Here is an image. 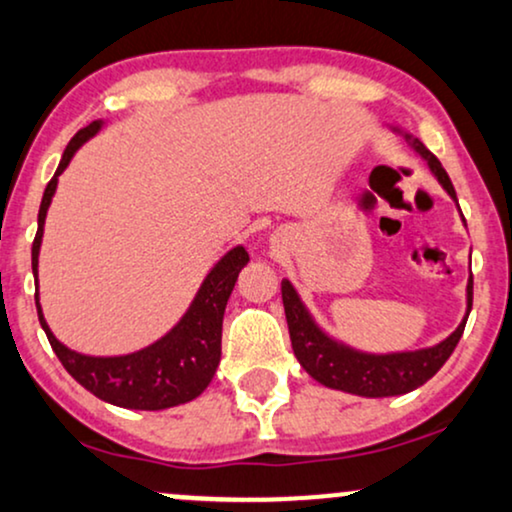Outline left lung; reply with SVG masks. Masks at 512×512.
Segmentation results:
<instances>
[{
    "mask_svg": "<svg viewBox=\"0 0 512 512\" xmlns=\"http://www.w3.org/2000/svg\"><path fill=\"white\" fill-rule=\"evenodd\" d=\"M392 129L401 134L406 139V144L428 163L430 172L435 174L442 189L458 203L449 174H446L435 155L423 146V141L401 132L399 127ZM281 295L283 307H286L293 352L304 371L312 375L316 383L331 387V390L359 394V397H397V394H406L428 383L456 349L472 309V274L468 278V309H465L463 321L458 323L456 331L446 340L437 342L435 347L413 349V352L371 354L349 347L345 342L331 338L314 321V316L304 307V302L300 300V295H297V290L288 278H283Z\"/></svg>",
    "mask_w": 512,
    "mask_h": 512,
    "instance_id": "8db88e82",
    "label": "left lung"
}]
</instances>
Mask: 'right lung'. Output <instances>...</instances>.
<instances>
[{"label":"right lung","mask_w":512,"mask_h":512,"mask_svg":"<svg viewBox=\"0 0 512 512\" xmlns=\"http://www.w3.org/2000/svg\"><path fill=\"white\" fill-rule=\"evenodd\" d=\"M101 127L103 120H94L92 125L80 129L70 139L54 177H51L47 189H44L40 215H37V236L32 241L35 286L40 245L44 236V219H47L51 198L56 193L58 177L73 160L77 148L87 139H92ZM248 262L250 257L243 245L231 248L210 269V274L205 276L203 286L198 288L191 307L186 309V314L181 316L177 326L160 340H155L153 345L139 349V352L122 354V357H89V354H80L63 345V342H58L56 335L51 333L49 323L44 321L40 293H35L37 316H40V323L58 361L94 397L108 401L113 406H122V409H170V406H179L196 399L210 385L212 375H215L219 366V357H222V321L226 302H229L231 290L236 286L238 274H241V269Z\"/></svg>","instance_id":"add662e5"}]
</instances>
